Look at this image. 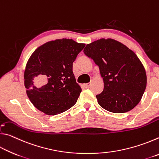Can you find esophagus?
Listing matches in <instances>:
<instances>
[{"label": "esophagus", "instance_id": "esophagus-1", "mask_svg": "<svg viewBox=\"0 0 159 159\" xmlns=\"http://www.w3.org/2000/svg\"><path fill=\"white\" fill-rule=\"evenodd\" d=\"M84 86H85V88H89L90 86V83H86V84H85V85H84Z\"/></svg>", "mask_w": 159, "mask_h": 159}]
</instances>
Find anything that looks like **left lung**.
I'll return each instance as SVG.
<instances>
[{
	"instance_id": "left-lung-1",
	"label": "left lung",
	"mask_w": 159,
	"mask_h": 159,
	"mask_svg": "<svg viewBox=\"0 0 159 159\" xmlns=\"http://www.w3.org/2000/svg\"><path fill=\"white\" fill-rule=\"evenodd\" d=\"M83 52L99 66L104 90L96 95L102 108L125 113L137 106L147 86V75L135 53L114 39L88 44Z\"/></svg>"
}]
</instances>
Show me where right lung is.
<instances>
[{
	"instance_id": "add662e5",
	"label": "right lung",
	"mask_w": 159,
	"mask_h": 159,
	"mask_svg": "<svg viewBox=\"0 0 159 159\" xmlns=\"http://www.w3.org/2000/svg\"><path fill=\"white\" fill-rule=\"evenodd\" d=\"M85 45L62 39L48 42L34 51L26 66L25 85L36 108L56 115L76 103L81 88L73 74V62Z\"/></svg>"
}]
</instances>
